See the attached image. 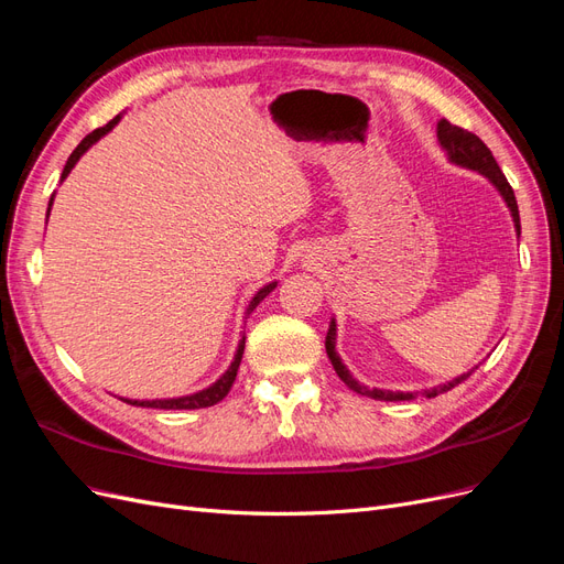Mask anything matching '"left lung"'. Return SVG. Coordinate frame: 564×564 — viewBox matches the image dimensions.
<instances>
[{
  "mask_svg": "<svg viewBox=\"0 0 564 564\" xmlns=\"http://www.w3.org/2000/svg\"><path fill=\"white\" fill-rule=\"evenodd\" d=\"M437 141H440L442 148H445V152L449 155V162H454L458 166L473 169V172H480L482 176H487L494 183V187H497V191L501 193V197L506 199L508 209H510V216H513L516 230L520 235V212H518L516 193H513V187H510V183L506 181V176H503V172L499 169L497 160H494L491 150L480 139H477L475 133L449 124L447 119H440V122H437ZM324 348H327V355H329V360H332V365H334V369L338 373V379L344 381L350 390L360 392V395H367V398H373V400H386V402H400V400H414L416 398V392H392V390H381V388H371L369 390L367 386L357 383L350 377V371L346 369V365L340 362V357L336 352V322L334 319L329 324V332H327V340H324ZM470 373L473 371L460 373V377H456L449 383H442V386H435L431 390H423V395L425 398H435V395H440V392H447L454 386H458L460 381H466Z\"/></svg>",
  "mask_w": 564,
  "mask_h": 564,
  "instance_id": "left-lung-1",
  "label": "left lung"
}]
</instances>
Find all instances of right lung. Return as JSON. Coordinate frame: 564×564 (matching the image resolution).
Instances as JSON below:
<instances>
[{
	"mask_svg": "<svg viewBox=\"0 0 564 564\" xmlns=\"http://www.w3.org/2000/svg\"><path fill=\"white\" fill-rule=\"evenodd\" d=\"M117 122H119V115H117L115 119H110V122H108L106 127H100V129L91 131V133L87 135V139H84V141L73 150V155L67 158V162H65L61 181H65V176L73 172V166L77 164V160L84 155V152H87V150L100 139V135H106ZM51 202H54V197H51ZM51 202H48V209H51ZM46 216H48V212H46ZM275 286H278V282H270V284H265L263 289H259V292L253 294V299H251V303H249L247 315L253 313L256 305H259ZM242 352H245V336H242V340H240V346H237L235 360L230 362V367H228V371L224 373V377H220L216 383H212L209 388H204V390H199V392H193V395L172 398V400H124V398H122V400H124L127 404H133V406H150V409H202V406H212V404L224 400V398L228 395V392H230V388H232V383H235V377H237V369H240V362H242Z\"/></svg>",
	"mask_w": 564,
	"mask_h": 564,
	"instance_id": "add662e5",
	"label": "right lung"
}]
</instances>
